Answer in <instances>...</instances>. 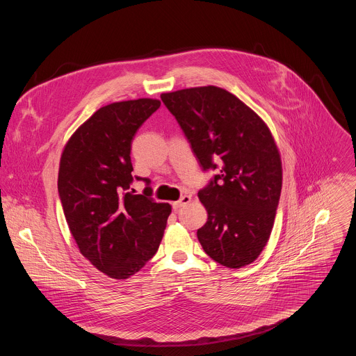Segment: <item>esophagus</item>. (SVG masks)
<instances>
[{
    "mask_svg": "<svg viewBox=\"0 0 356 356\" xmlns=\"http://www.w3.org/2000/svg\"><path fill=\"white\" fill-rule=\"evenodd\" d=\"M190 202H191V197L190 195H184V197H180L177 202H173V207L179 209V207H183V206L188 204Z\"/></svg>",
    "mask_w": 356,
    "mask_h": 356,
    "instance_id": "esophagus-1",
    "label": "esophagus"
}]
</instances>
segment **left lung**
<instances>
[{
    "label": "left lung",
    "instance_id": "8db88e82",
    "mask_svg": "<svg viewBox=\"0 0 356 356\" xmlns=\"http://www.w3.org/2000/svg\"><path fill=\"white\" fill-rule=\"evenodd\" d=\"M161 99L203 170L218 169L197 193L207 211L197 232L200 245L229 269L252 264L269 241L282 186L281 157L268 124L217 86L162 92Z\"/></svg>",
    "mask_w": 356,
    "mask_h": 356
}]
</instances>
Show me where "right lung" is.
Returning a JSON list of instances; mask_svg holds the SVG:
<instances>
[{
  "label": "right lung",
  "instance_id": "1",
  "mask_svg": "<svg viewBox=\"0 0 356 356\" xmlns=\"http://www.w3.org/2000/svg\"><path fill=\"white\" fill-rule=\"evenodd\" d=\"M159 105L139 98L102 106L61 153L58 194L70 232L81 255L111 278L134 276L153 258L172 211L150 197V187L139 195L129 191L132 139Z\"/></svg>",
  "mask_w": 356,
  "mask_h": 356
}]
</instances>
